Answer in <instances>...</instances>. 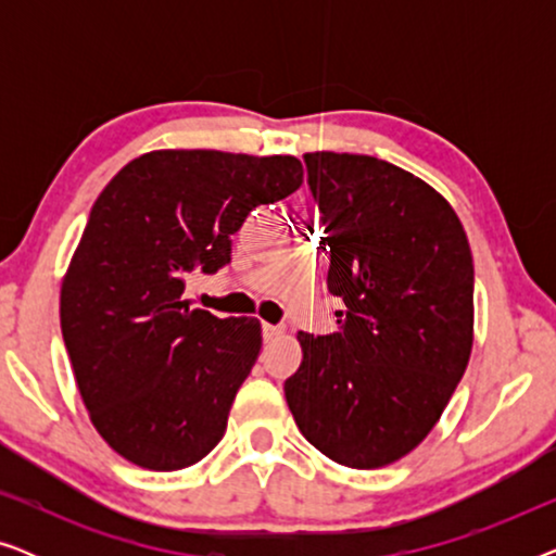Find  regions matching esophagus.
Segmentation results:
<instances>
[{
  "mask_svg": "<svg viewBox=\"0 0 556 556\" xmlns=\"http://www.w3.org/2000/svg\"><path fill=\"white\" fill-rule=\"evenodd\" d=\"M278 337H283V329H280V326L263 324V339L265 341H273V339H278Z\"/></svg>",
  "mask_w": 556,
  "mask_h": 556,
  "instance_id": "obj_1",
  "label": "esophagus"
}]
</instances>
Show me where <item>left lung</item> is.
<instances>
[{
	"mask_svg": "<svg viewBox=\"0 0 556 556\" xmlns=\"http://www.w3.org/2000/svg\"><path fill=\"white\" fill-rule=\"evenodd\" d=\"M341 329L299 331L286 402L311 445L382 468L428 438L473 349V255L458 215L415 174L364 154L303 156Z\"/></svg>",
	"mask_w": 556,
	"mask_h": 556,
	"instance_id": "8db88e82",
	"label": "left lung"
}]
</instances>
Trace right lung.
I'll list each match as a JSON object with an SVG mask.
<instances>
[{
    "mask_svg": "<svg viewBox=\"0 0 556 556\" xmlns=\"http://www.w3.org/2000/svg\"><path fill=\"white\" fill-rule=\"evenodd\" d=\"M301 185L295 156L159 149L98 194L60 288V329L90 422L121 458L179 470L223 440L261 321L217 318L181 293L189 273L230 263L250 212Z\"/></svg>",
    "mask_w": 556,
    "mask_h": 556,
    "instance_id": "add662e5",
    "label": "right lung"
}]
</instances>
